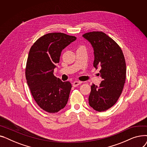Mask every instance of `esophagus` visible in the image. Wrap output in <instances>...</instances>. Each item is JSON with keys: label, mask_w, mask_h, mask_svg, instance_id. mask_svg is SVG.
<instances>
[{"label": "esophagus", "mask_w": 147, "mask_h": 147, "mask_svg": "<svg viewBox=\"0 0 147 147\" xmlns=\"http://www.w3.org/2000/svg\"><path fill=\"white\" fill-rule=\"evenodd\" d=\"M82 83V82H79V81H75V82H74L72 83V84H73V87H76V86H79V84H80Z\"/></svg>", "instance_id": "34e87169"}]
</instances>
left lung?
<instances>
[{"instance_id":"obj_1","label":"left lung","mask_w":147,"mask_h":147,"mask_svg":"<svg viewBox=\"0 0 147 147\" xmlns=\"http://www.w3.org/2000/svg\"><path fill=\"white\" fill-rule=\"evenodd\" d=\"M82 37L94 49V67L101 68L103 79L99 86L92 84L89 104L95 110L104 111L116 103L122 92L126 74L125 57L120 46L103 32L87 33Z\"/></svg>"}]
</instances>
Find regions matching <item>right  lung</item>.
<instances>
[{
	"label": "right lung",
	"mask_w": 147,
	"mask_h": 147,
	"mask_svg": "<svg viewBox=\"0 0 147 147\" xmlns=\"http://www.w3.org/2000/svg\"><path fill=\"white\" fill-rule=\"evenodd\" d=\"M76 40V37L64 33H48L38 38L29 51L27 82L35 101L45 111L57 113L68 102L71 84L58 79L53 70L62 51Z\"/></svg>",
	"instance_id": "obj_1"
}]
</instances>
